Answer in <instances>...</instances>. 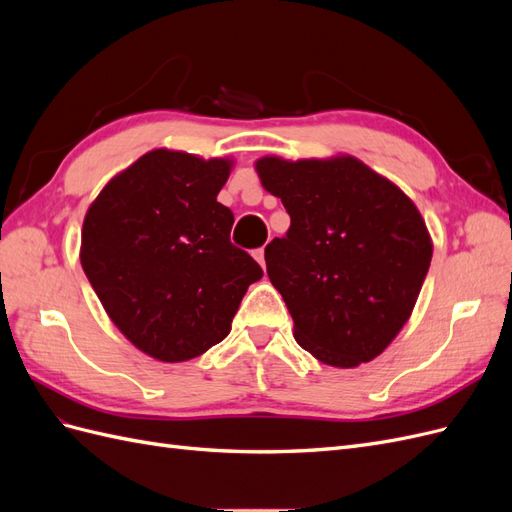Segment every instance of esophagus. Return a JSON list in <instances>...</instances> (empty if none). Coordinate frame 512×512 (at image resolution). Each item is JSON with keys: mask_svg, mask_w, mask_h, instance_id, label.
<instances>
[{"mask_svg": "<svg viewBox=\"0 0 512 512\" xmlns=\"http://www.w3.org/2000/svg\"><path fill=\"white\" fill-rule=\"evenodd\" d=\"M254 258L260 262V267L265 269V247H258V250H254Z\"/></svg>", "mask_w": 512, "mask_h": 512, "instance_id": "esophagus-1", "label": "esophagus"}]
</instances>
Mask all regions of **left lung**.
<instances>
[{
  "mask_svg": "<svg viewBox=\"0 0 512 512\" xmlns=\"http://www.w3.org/2000/svg\"><path fill=\"white\" fill-rule=\"evenodd\" d=\"M290 215L265 250L294 339L333 367L367 363L412 314L431 239L412 200L356 158L256 162Z\"/></svg>",
  "mask_w": 512,
  "mask_h": 512,
  "instance_id": "1",
  "label": "left lung"
}]
</instances>
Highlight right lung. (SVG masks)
Segmentation results:
<instances>
[{"instance_id":"add662e5","label":"right lung","mask_w":512,"mask_h":512,"mask_svg":"<svg viewBox=\"0 0 512 512\" xmlns=\"http://www.w3.org/2000/svg\"><path fill=\"white\" fill-rule=\"evenodd\" d=\"M228 160L156 149L119 173L89 207L81 265L106 314L158 361L194 359L230 333L258 262L230 243L218 203Z\"/></svg>"}]
</instances>
